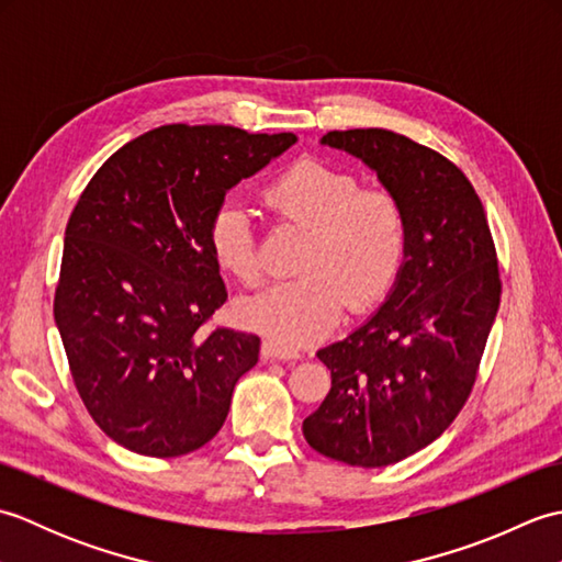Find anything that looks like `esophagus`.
Returning a JSON list of instances; mask_svg holds the SVG:
<instances>
[{"instance_id":"34e87169","label":"esophagus","mask_w":562,"mask_h":562,"mask_svg":"<svg viewBox=\"0 0 562 562\" xmlns=\"http://www.w3.org/2000/svg\"><path fill=\"white\" fill-rule=\"evenodd\" d=\"M260 352H262V357H266V360H300V352L296 350H290V348H284V345H280L278 340H262V348H260Z\"/></svg>"}]
</instances>
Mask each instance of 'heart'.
<instances>
[{
  "label": "heart",
  "mask_w": 562,
  "mask_h": 562,
  "mask_svg": "<svg viewBox=\"0 0 562 562\" xmlns=\"http://www.w3.org/2000/svg\"><path fill=\"white\" fill-rule=\"evenodd\" d=\"M262 200L280 220L308 229L300 260L304 274L238 304L248 326L280 345L321 340L338 326L348 300L355 312H364L401 278L411 226L393 190L362 186L352 171L306 157L274 176ZM207 248L236 282L246 288L260 282L256 229L238 200L226 198L210 214Z\"/></svg>",
  "instance_id": "heart-1"
}]
</instances>
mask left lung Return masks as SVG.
<instances>
[{
    "mask_svg": "<svg viewBox=\"0 0 562 562\" xmlns=\"http://www.w3.org/2000/svg\"><path fill=\"white\" fill-rule=\"evenodd\" d=\"M408 212L411 244L389 302L318 350L330 391L302 429L312 449L379 469L425 449L469 401L503 294L483 202L457 164L391 130H333Z\"/></svg>",
    "mask_w": 562,
    "mask_h": 562,
    "instance_id": "left-lung-1",
    "label": "left lung"
}]
</instances>
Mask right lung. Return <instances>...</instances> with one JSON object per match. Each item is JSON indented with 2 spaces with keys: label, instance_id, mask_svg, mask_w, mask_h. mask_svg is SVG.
<instances>
[{
  "label": "right lung",
  "instance_id": "1",
  "mask_svg": "<svg viewBox=\"0 0 562 562\" xmlns=\"http://www.w3.org/2000/svg\"><path fill=\"white\" fill-rule=\"evenodd\" d=\"M294 142L161 125L105 159L79 195L53 312L83 405L125 449L183 457L224 425L260 338L205 330L226 302L207 222L226 190Z\"/></svg>",
  "mask_w": 562,
  "mask_h": 562
}]
</instances>
